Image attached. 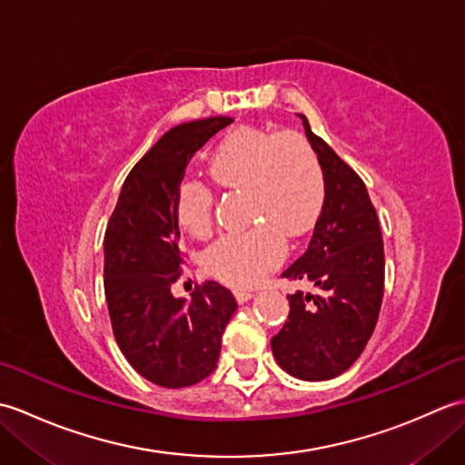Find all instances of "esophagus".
<instances>
[{"instance_id": "34e87169", "label": "esophagus", "mask_w": 465, "mask_h": 465, "mask_svg": "<svg viewBox=\"0 0 465 465\" xmlns=\"http://www.w3.org/2000/svg\"><path fill=\"white\" fill-rule=\"evenodd\" d=\"M233 295H235V300H238V303H245L253 298V293L250 290H235Z\"/></svg>"}]
</instances>
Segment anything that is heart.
I'll use <instances>...</instances> for the list:
<instances>
[{
  "mask_svg": "<svg viewBox=\"0 0 465 465\" xmlns=\"http://www.w3.org/2000/svg\"><path fill=\"white\" fill-rule=\"evenodd\" d=\"M207 172L217 185L248 192L250 222L258 225L217 240L205 253V268L227 285L250 288L283 260L285 238L298 240L318 222L323 203L320 160L298 132L242 125L217 143ZM175 212L193 238L212 233L215 200L207 185L183 182Z\"/></svg>",
  "mask_w": 465,
  "mask_h": 465,
  "instance_id": "1",
  "label": "heart"
}]
</instances>
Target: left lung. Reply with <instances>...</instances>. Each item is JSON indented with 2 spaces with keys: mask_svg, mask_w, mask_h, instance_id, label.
<instances>
[{
  "mask_svg": "<svg viewBox=\"0 0 465 465\" xmlns=\"http://www.w3.org/2000/svg\"><path fill=\"white\" fill-rule=\"evenodd\" d=\"M305 135L323 172V205L308 250L282 275L310 280L318 293L288 295L290 315L272 351L293 378L323 381L360 358L380 318L383 240L378 213L361 177L325 143L302 115Z\"/></svg>",
  "mask_w": 465,
  "mask_h": 465,
  "instance_id": "1",
  "label": "left lung"
}]
</instances>
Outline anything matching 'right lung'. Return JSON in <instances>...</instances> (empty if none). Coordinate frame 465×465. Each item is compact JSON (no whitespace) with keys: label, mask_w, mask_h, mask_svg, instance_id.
<instances>
[{"label":"right lung","mask_w":465,"mask_h":465,"mask_svg":"<svg viewBox=\"0 0 465 465\" xmlns=\"http://www.w3.org/2000/svg\"><path fill=\"white\" fill-rule=\"evenodd\" d=\"M232 117H205L165 132L125 177L104 240V285L112 330L132 368L162 388H187L210 375L238 303L217 282L192 300L173 298L182 275L175 200L185 167Z\"/></svg>","instance_id":"add662e5"}]
</instances>
